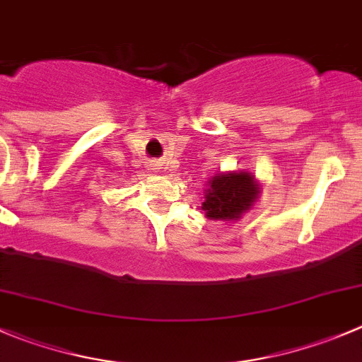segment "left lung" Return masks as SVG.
Segmentation results:
<instances>
[{"mask_svg": "<svg viewBox=\"0 0 362 362\" xmlns=\"http://www.w3.org/2000/svg\"><path fill=\"white\" fill-rule=\"evenodd\" d=\"M256 183L247 172L220 174L209 181L202 209L209 218L233 220L252 206L256 199Z\"/></svg>", "mask_w": 362, "mask_h": 362, "instance_id": "1", "label": "left lung"}]
</instances>
